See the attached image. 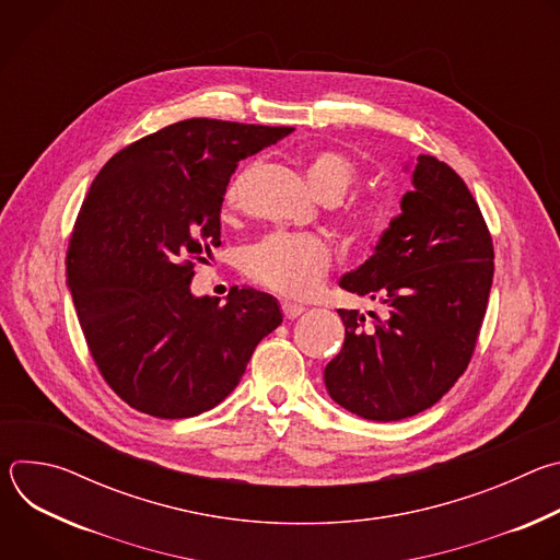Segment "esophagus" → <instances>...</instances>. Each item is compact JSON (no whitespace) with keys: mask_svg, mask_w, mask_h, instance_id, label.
Segmentation results:
<instances>
[{"mask_svg":"<svg viewBox=\"0 0 560 560\" xmlns=\"http://www.w3.org/2000/svg\"><path fill=\"white\" fill-rule=\"evenodd\" d=\"M281 312H283V318H288V322H292V318L301 316L305 312L303 305H296V303H290V301H283L281 303Z\"/></svg>","mask_w":560,"mask_h":560,"instance_id":"esophagus-1","label":"esophagus"}]
</instances>
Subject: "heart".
<instances>
[{
    "mask_svg": "<svg viewBox=\"0 0 560 560\" xmlns=\"http://www.w3.org/2000/svg\"><path fill=\"white\" fill-rule=\"evenodd\" d=\"M303 171L312 190L328 203L343 199L359 179V168L352 159L330 148L312 152ZM244 179L238 177L228 188V203L236 199ZM396 217L398 208L389 195H372L346 212V228L357 242L376 246L387 236ZM244 266L255 283L285 296H305L328 275L332 250L324 238L312 234L275 232L246 253Z\"/></svg>",
    "mask_w": 560,
    "mask_h": 560,
    "instance_id": "heart-1",
    "label": "heart"
}]
</instances>
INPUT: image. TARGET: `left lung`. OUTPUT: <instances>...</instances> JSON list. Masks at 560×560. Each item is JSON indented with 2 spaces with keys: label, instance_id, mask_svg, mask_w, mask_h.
Masks as SVG:
<instances>
[{
  "label": "left lung",
  "instance_id": "1",
  "mask_svg": "<svg viewBox=\"0 0 560 560\" xmlns=\"http://www.w3.org/2000/svg\"><path fill=\"white\" fill-rule=\"evenodd\" d=\"M415 190L374 255L339 285L383 314L339 310L341 352L324 378L335 401L368 421H401L432 408L465 372L488 310L494 246L465 182L419 154Z\"/></svg>",
  "mask_w": 560,
  "mask_h": 560
}]
</instances>
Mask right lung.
Segmentation results:
<instances>
[{
	"label": "right lung",
	"mask_w": 560,
	"mask_h": 560,
	"mask_svg": "<svg viewBox=\"0 0 560 560\" xmlns=\"http://www.w3.org/2000/svg\"><path fill=\"white\" fill-rule=\"evenodd\" d=\"M294 128L184 119L113 154L77 214L66 277L89 350L115 394L156 419L219 406L257 343L281 322L277 299L232 288L192 296L195 264L221 246V203L242 159Z\"/></svg>",
	"instance_id": "add662e5"
}]
</instances>
